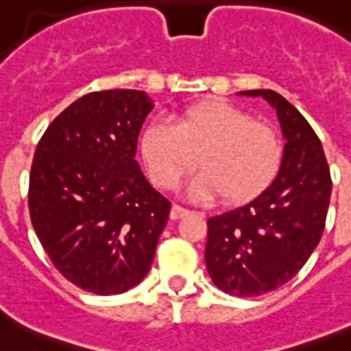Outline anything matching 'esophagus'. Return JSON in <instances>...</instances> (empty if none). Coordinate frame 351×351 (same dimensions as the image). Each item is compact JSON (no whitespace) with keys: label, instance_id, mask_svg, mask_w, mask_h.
<instances>
[{"label":"esophagus","instance_id":"34e87169","mask_svg":"<svg viewBox=\"0 0 351 351\" xmlns=\"http://www.w3.org/2000/svg\"><path fill=\"white\" fill-rule=\"evenodd\" d=\"M189 213V209L182 208V206H178V204H173V208H171V220H178L182 219V217H186V215Z\"/></svg>","mask_w":351,"mask_h":351}]
</instances>
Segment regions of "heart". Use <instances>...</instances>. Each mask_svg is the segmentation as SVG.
<instances>
[{"mask_svg": "<svg viewBox=\"0 0 351 351\" xmlns=\"http://www.w3.org/2000/svg\"><path fill=\"white\" fill-rule=\"evenodd\" d=\"M176 121H151L140 138L149 175L160 187H173L197 165L189 195L242 204L273 182L282 160V143L271 127L224 101H204L175 114Z\"/></svg>", "mask_w": 351, "mask_h": 351, "instance_id": "b5f03b06", "label": "heart"}]
</instances>
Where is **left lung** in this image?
Returning a JSON list of instances; mask_svg holds the SVG:
<instances>
[{
	"label": "left lung",
	"instance_id": "left-lung-1",
	"mask_svg": "<svg viewBox=\"0 0 351 351\" xmlns=\"http://www.w3.org/2000/svg\"><path fill=\"white\" fill-rule=\"evenodd\" d=\"M242 95L262 96L277 111L282 162L255 200L208 220L206 266L219 289L256 297L288 282L310 258L326 224L332 176L321 140L286 98L269 89Z\"/></svg>",
	"mask_w": 351,
	"mask_h": 351
}]
</instances>
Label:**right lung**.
Returning <instances> with one entry per match:
<instances>
[{
  "mask_svg": "<svg viewBox=\"0 0 351 351\" xmlns=\"http://www.w3.org/2000/svg\"><path fill=\"white\" fill-rule=\"evenodd\" d=\"M143 90L82 96L36 147L29 213L58 271L96 295H118L147 275L171 202L134 160L153 104Z\"/></svg>",
  "mask_w": 351,
  "mask_h": 351,
  "instance_id": "right-lung-1",
  "label": "right lung"
}]
</instances>
